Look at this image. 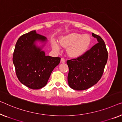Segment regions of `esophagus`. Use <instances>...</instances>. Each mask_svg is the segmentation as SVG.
Listing matches in <instances>:
<instances>
[{"mask_svg":"<svg viewBox=\"0 0 122 122\" xmlns=\"http://www.w3.org/2000/svg\"><path fill=\"white\" fill-rule=\"evenodd\" d=\"M61 62L62 63H65V62H66V60H65L64 58H61Z\"/></svg>","mask_w":122,"mask_h":122,"instance_id":"esophagus-1","label":"esophagus"}]
</instances>
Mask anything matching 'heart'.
Wrapping results in <instances>:
<instances>
[{"label": "heart", "instance_id": "heart-1", "mask_svg": "<svg viewBox=\"0 0 122 122\" xmlns=\"http://www.w3.org/2000/svg\"><path fill=\"white\" fill-rule=\"evenodd\" d=\"M60 43L63 47L67 48V54L72 57H78L85 54L91 44L89 36L73 33L62 36L60 39ZM53 48L59 50L60 46L56 41L52 43Z\"/></svg>", "mask_w": 122, "mask_h": 122}]
</instances>
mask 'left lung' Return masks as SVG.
<instances>
[{
	"label": "left lung",
	"instance_id": "1",
	"mask_svg": "<svg viewBox=\"0 0 122 122\" xmlns=\"http://www.w3.org/2000/svg\"><path fill=\"white\" fill-rule=\"evenodd\" d=\"M92 36L98 43L83 55L67 61L68 85L74 90H86L96 84L107 61L108 52L103 40L94 33Z\"/></svg>",
	"mask_w": 122,
	"mask_h": 122
}]
</instances>
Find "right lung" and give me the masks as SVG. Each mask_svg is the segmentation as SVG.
<instances>
[{
    "label": "right lung",
    "mask_w": 122,
    "mask_h": 122,
    "mask_svg": "<svg viewBox=\"0 0 122 122\" xmlns=\"http://www.w3.org/2000/svg\"><path fill=\"white\" fill-rule=\"evenodd\" d=\"M48 41L35 30L21 36L16 42L12 61L20 81L32 89L46 85L51 73L60 62V57L45 55L43 48ZM37 42L42 44L38 46Z\"/></svg>",
    "instance_id": "add662e5"
}]
</instances>
